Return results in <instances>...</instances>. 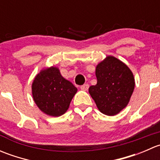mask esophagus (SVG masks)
Returning <instances> with one entry per match:
<instances>
[{
    "instance_id": "1",
    "label": "esophagus",
    "mask_w": 160,
    "mask_h": 160,
    "mask_svg": "<svg viewBox=\"0 0 160 160\" xmlns=\"http://www.w3.org/2000/svg\"><path fill=\"white\" fill-rule=\"evenodd\" d=\"M88 88H89V85H88V83L82 85V86L80 87V89H81L82 90H88Z\"/></svg>"
}]
</instances>
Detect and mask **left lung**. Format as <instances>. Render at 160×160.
Here are the masks:
<instances>
[{
	"label": "left lung",
	"mask_w": 160,
	"mask_h": 160,
	"mask_svg": "<svg viewBox=\"0 0 160 160\" xmlns=\"http://www.w3.org/2000/svg\"><path fill=\"white\" fill-rule=\"evenodd\" d=\"M96 85L89 93L99 111L106 115L118 114L128 105L135 88V79L124 62L108 56L96 67Z\"/></svg>",
	"instance_id": "8db88e82"
}]
</instances>
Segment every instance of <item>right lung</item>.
<instances>
[{
  "instance_id": "1",
  "label": "right lung",
  "mask_w": 160,
  "mask_h": 160,
  "mask_svg": "<svg viewBox=\"0 0 160 160\" xmlns=\"http://www.w3.org/2000/svg\"><path fill=\"white\" fill-rule=\"evenodd\" d=\"M32 91L40 110L48 115L59 117L68 110L77 88L62 77L57 67H52L37 74Z\"/></svg>"
}]
</instances>
